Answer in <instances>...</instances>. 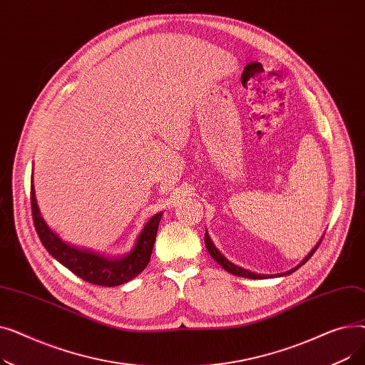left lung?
<instances>
[{
    "instance_id": "left-lung-1",
    "label": "left lung",
    "mask_w": 365,
    "mask_h": 365,
    "mask_svg": "<svg viewBox=\"0 0 365 365\" xmlns=\"http://www.w3.org/2000/svg\"><path fill=\"white\" fill-rule=\"evenodd\" d=\"M204 241H205V247H207V250H208V253H210V256H212L225 271H227L229 274H234V275H237V277H244V278H252V279H264V278H272V277H284V275H290V274H293L294 271H297L299 267L302 266V264H304L306 262H308L312 256H314V253H315V250L317 248L319 247V244H321V241H322V238L318 241V244L312 248V250L309 252V255L306 256L297 266H294L293 269H290V271H287V272H282V274H275V275H262V274H256V272H252V271H247V269H244V267H240V266H237L235 263H232V262H229L219 250L216 248V245L213 244V241L210 240V235H208V232L205 231V237H204Z\"/></svg>"
}]
</instances>
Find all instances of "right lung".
I'll use <instances>...</instances> for the list:
<instances>
[{"label": "right lung", "instance_id": "1", "mask_svg": "<svg viewBox=\"0 0 365 365\" xmlns=\"http://www.w3.org/2000/svg\"><path fill=\"white\" fill-rule=\"evenodd\" d=\"M31 205L35 231L46 247V250L76 277L83 278L87 282L105 287H115L128 282L145 269L149 263L152 248L157 238L158 225L163 216V212L157 213L146 222L136 240V244H134L133 250L128 255L112 259L69 245L62 241L59 235L54 234L41 217L40 208H38L35 200L34 185H31Z\"/></svg>", "mask_w": 365, "mask_h": 365}]
</instances>
